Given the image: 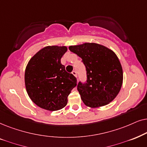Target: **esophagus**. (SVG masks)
<instances>
[{"label":"esophagus","mask_w":147,"mask_h":147,"mask_svg":"<svg viewBox=\"0 0 147 147\" xmlns=\"http://www.w3.org/2000/svg\"><path fill=\"white\" fill-rule=\"evenodd\" d=\"M72 74L74 76H75V77H77V72L75 71V70H73V71L72 72Z\"/></svg>","instance_id":"esophagus-1"}]
</instances>
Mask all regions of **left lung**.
Masks as SVG:
<instances>
[{
	"label": "left lung",
	"instance_id": "obj_1",
	"mask_svg": "<svg viewBox=\"0 0 147 147\" xmlns=\"http://www.w3.org/2000/svg\"><path fill=\"white\" fill-rule=\"evenodd\" d=\"M70 52L82 58L87 71V81H79L77 90L88 107L103 106L112 101L120 91L122 68L112 50L95 43L70 46Z\"/></svg>",
	"mask_w": 147,
	"mask_h": 147
}]
</instances>
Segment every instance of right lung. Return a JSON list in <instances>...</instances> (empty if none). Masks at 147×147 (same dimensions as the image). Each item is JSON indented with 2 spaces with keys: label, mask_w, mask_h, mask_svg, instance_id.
<instances>
[{
  "label": "right lung",
  "mask_w": 147,
  "mask_h": 147,
  "mask_svg": "<svg viewBox=\"0 0 147 147\" xmlns=\"http://www.w3.org/2000/svg\"><path fill=\"white\" fill-rule=\"evenodd\" d=\"M66 46H46L29 60L25 72V87L35 104L49 111L63 108L77 85V79L66 71L61 58Z\"/></svg>",
  "instance_id": "add662e5"
}]
</instances>
